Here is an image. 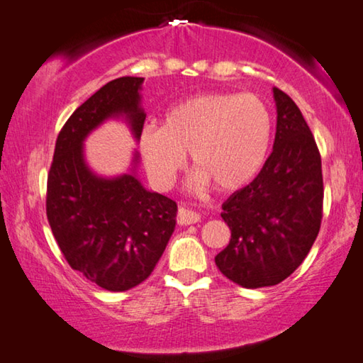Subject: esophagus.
Returning <instances> with one entry per match:
<instances>
[{
	"instance_id": "esophagus-1",
	"label": "esophagus",
	"mask_w": 363,
	"mask_h": 363,
	"mask_svg": "<svg viewBox=\"0 0 363 363\" xmlns=\"http://www.w3.org/2000/svg\"><path fill=\"white\" fill-rule=\"evenodd\" d=\"M197 221H200V215L197 212H194V210L184 207L177 210V223L179 225H194L197 223Z\"/></svg>"
}]
</instances>
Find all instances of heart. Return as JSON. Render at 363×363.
Returning a JSON list of instances; mask_svg holds the SVG:
<instances>
[{
  "instance_id": "b5f03b06",
  "label": "heart",
  "mask_w": 363,
  "mask_h": 363,
  "mask_svg": "<svg viewBox=\"0 0 363 363\" xmlns=\"http://www.w3.org/2000/svg\"><path fill=\"white\" fill-rule=\"evenodd\" d=\"M274 116L256 94L205 93L181 101L166 112L161 127L140 135V153L151 182L169 189L191 153L194 182L212 181L223 191L246 186L266 164Z\"/></svg>"
}]
</instances>
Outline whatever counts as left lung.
<instances>
[{
	"instance_id": "obj_1",
	"label": "left lung",
	"mask_w": 363,
	"mask_h": 363,
	"mask_svg": "<svg viewBox=\"0 0 363 363\" xmlns=\"http://www.w3.org/2000/svg\"><path fill=\"white\" fill-rule=\"evenodd\" d=\"M272 153L251 184L221 205L230 245L215 256L220 272L245 289L277 285L305 261L323 218L321 156L290 96L274 88Z\"/></svg>"
}]
</instances>
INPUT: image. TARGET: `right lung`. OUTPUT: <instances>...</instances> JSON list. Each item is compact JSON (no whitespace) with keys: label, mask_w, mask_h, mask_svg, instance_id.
<instances>
[{"label":"right lung","mask_w":363,"mask_h":363,"mask_svg":"<svg viewBox=\"0 0 363 363\" xmlns=\"http://www.w3.org/2000/svg\"><path fill=\"white\" fill-rule=\"evenodd\" d=\"M143 78L112 79L72 113L58 133L47 179V218L72 269L109 291L142 284L176 228L174 200L150 192L132 169L116 177L91 171L83 143L109 118H123L140 140Z\"/></svg>","instance_id":"add662e5"}]
</instances>
